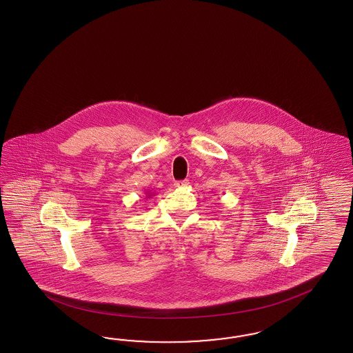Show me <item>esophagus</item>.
<instances>
[{
  "label": "esophagus",
  "mask_w": 353,
  "mask_h": 353,
  "mask_svg": "<svg viewBox=\"0 0 353 353\" xmlns=\"http://www.w3.org/2000/svg\"><path fill=\"white\" fill-rule=\"evenodd\" d=\"M189 180H182V181H176L174 182V186L176 188H186V186H189Z\"/></svg>",
  "instance_id": "34e87169"
}]
</instances>
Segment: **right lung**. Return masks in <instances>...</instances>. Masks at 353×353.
<instances>
[{
    "instance_id": "add662e5",
    "label": "right lung",
    "mask_w": 353,
    "mask_h": 353,
    "mask_svg": "<svg viewBox=\"0 0 353 353\" xmlns=\"http://www.w3.org/2000/svg\"><path fill=\"white\" fill-rule=\"evenodd\" d=\"M152 194H154V192H151V194H150V192H148V195H149V196H148V198H150V196H151V195H152Z\"/></svg>"
}]
</instances>
